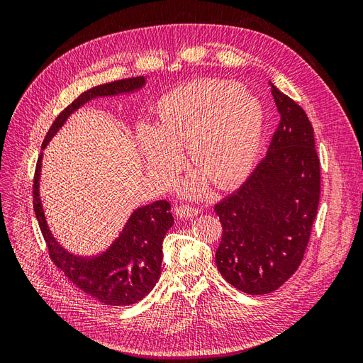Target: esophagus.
Segmentation results:
<instances>
[{"label": "esophagus", "mask_w": 363, "mask_h": 363, "mask_svg": "<svg viewBox=\"0 0 363 363\" xmlns=\"http://www.w3.org/2000/svg\"><path fill=\"white\" fill-rule=\"evenodd\" d=\"M201 212L200 207L196 206H189V204H179L175 206V215L179 218H192L196 216Z\"/></svg>", "instance_id": "34e87169"}]
</instances>
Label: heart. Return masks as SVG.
I'll use <instances>...</instances> for the list:
<instances>
[{
    "label": "heart",
    "instance_id": "obj_1",
    "mask_svg": "<svg viewBox=\"0 0 363 363\" xmlns=\"http://www.w3.org/2000/svg\"><path fill=\"white\" fill-rule=\"evenodd\" d=\"M263 135L259 98L235 82L196 80L162 95L152 127L140 125L138 140L148 169L168 179L177 168L179 150L216 188L242 180L255 164ZM186 182V192H199L201 177Z\"/></svg>",
    "mask_w": 363,
    "mask_h": 363
}]
</instances>
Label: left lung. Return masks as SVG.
Returning <instances> with one entry per match:
<instances>
[{"label": "left lung", "mask_w": 363, "mask_h": 363, "mask_svg": "<svg viewBox=\"0 0 363 363\" xmlns=\"http://www.w3.org/2000/svg\"><path fill=\"white\" fill-rule=\"evenodd\" d=\"M269 84L280 121L267 156L236 192L215 204L223 225L218 271L251 295L279 289L300 267L321 191L311 121Z\"/></svg>", "instance_id": "obj_1"}]
</instances>
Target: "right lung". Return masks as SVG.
<instances>
[{
    "instance_id": "add662e5",
    "label": "right lung",
    "mask_w": 363,
    "mask_h": 363,
    "mask_svg": "<svg viewBox=\"0 0 363 363\" xmlns=\"http://www.w3.org/2000/svg\"><path fill=\"white\" fill-rule=\"evenodd\" d=\"M145 84V77H133L112 83L95 86L83 92L56 118L43 139L42 150L57 133L71 113L87 101L98 96H112L140 89ZM42 167V152L36 163L35 183H33V207L38 218L40 232L45 239L50 257L63 271L77 288L94 296L107 306H128L144 298L156 286L162 267V242L174 224L171 204L159 200L142 206L131 213L123 232L103 255L82 257L65 250L50 232L45 213L39 196V179Z\"/></svg>"
}]
</instances>
